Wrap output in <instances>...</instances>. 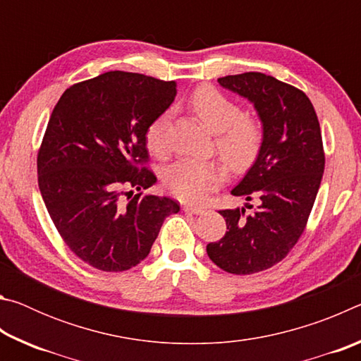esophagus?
Here are the masks:
<instances>
[{"label": "esophagus", "mask_w": 361, "mask_h": 361, "mask_svg": "<svg viewBox=\"0 0 361 361\" xmlns=\"http://www.w3.org/2000/svg\"><path fill=\"white\" fill-rule=\"evenodd\" d=\"M183 210L188 212V213H194V215H204L205 213V209H202V207H197V205H183Z\"/></svg>", "instance_id": "1"}]
</instances>
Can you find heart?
I'll return each mask as SVG.
<instances>
[{
    "label": "heart",
    "instance_id": "b5f03b06",
    "mask_svg": "<svg viewBox=\"0 0 361 361\" xmlns=\"http://www.w3.org/2000/svg\"><path fill=\"white\" fill-rule=\"evenodd\" d=\"M189 108L215 133V148L223 161L232 169L250 166L258 156L264 137L259 119L242 114L240 106L229 97L210 85H200L189 99ZM169 113L159 114L146 129V145L156 156L169 149ZM224 178V170L215 161L183 159L170 166L164 173L169 191L181 200L197 202L213 191Z\"/></svg>",
    "mask_w": 361,
    "mask_h": 361
}]
</instances>
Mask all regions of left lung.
<instances>
[{"instance_id":"obj_1","label":"left lung","mask_w":361,"mask_h":361,"mask_svg":"<svg viewBox=\"0 0 361 361\" xmlns=\"http://www.w3.org/2000/svg\"><path fill=\"white\" fill-rule=\"evenodd\" d=\"M218 82L253 103L264 129L256 161L231 191L248 202L258 197L259 205L250 215L243 207L219 212L228 231L207 245L218 267L247 276L277 264L299 240L319 192L325 152L315 109L302 90L255 71Z\"/></svg>"}]
</instances>
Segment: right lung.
<instances>
[{"label":"right lung","mask_w":361,"mask_h":361,"mask_svg":"<svg viewBox=\"0 0 361 361\" xmlns=\"http://www.w3.org/2000/svg\"><path fill=\"white\" fill-rule=\"evenodd\" d=\"M175 95V81L108 71L71 85L54 108L38 152L39 191L66 245L95 269L137 266L164 219L180 212L170 197L142 195L157 181L143 167L146 129Z\"/></svg>","instance_id":"add662e5"}]
</instances>
